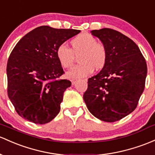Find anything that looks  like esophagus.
Segmentation results:
<instances>
[{"instance_id":"34e87169","label":"esophagus","mask_w":155,"mask_h":155,"mask_svg":"<svg viewBox=\"0 0 155 155\" xmlns=\"http://www.w3.org/2000/svg\"><path fill=\"white\" fill-rule=\"evenodd\" d=\"M76 81L75 80V79H72V80H71V83H72V85H74V84H76Z\"/></svg>"}]
</instances>
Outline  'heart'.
<instances>
[{"label":"heart","instance_id":"heart-1","mask_svg":"<svg viewBox=\"0 0 155 155\" xmlns=\"http://www.w3.org/2000/svg\"><path fill=\"white\" fill-rule=\"evenodd\" d=\"M71 48L66 45H59L56 56L59 64L64 68H70L74 63L75 56H79V62L68 71L67 76L71 79H81L91 75L94 71L101 70L108 58L107 48L90 34L82 33L73 38L70 42Z\"/></svg>","mask_w":155,"mask_h":155}]
</instances>
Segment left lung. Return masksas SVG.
<instances>
[{"mask_svg": "<svg viewBox=\"0 0 155 155\" xmlns=\"http://www.w3.org/2000/svg\"><path fill=\"white\" fill-rule=\"evenodd\" d=\"M107 48V62L87 80L83 98L92 115L106 122L120 120L137 107L144 91L147 65L138 46L111 28L93 30Z\"/></svg>", "mask_w": 155, "mask_h": 155, "instance_id": "obj_1", "label": "left lung"}]
</instances>
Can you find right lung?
<instances>
[{
	"instance_id": "obj_1",
	"label": "right lung",
	"mask_w": 155,
	"mask_h": 155,
	"mask_svg": "<svg viewBox=\"0 0 155 155\" xmlns=\"http://www.w3.org/2000/svg\"><path fill=\"white\" fill-rule=\"evenodd\" d=\"M80 30L37 27L17 43L8 57L7 93L20 116L37 124L53 120L60 111L63 93L71 82L56 50Z\"/></svg>"
}]
</instances>
